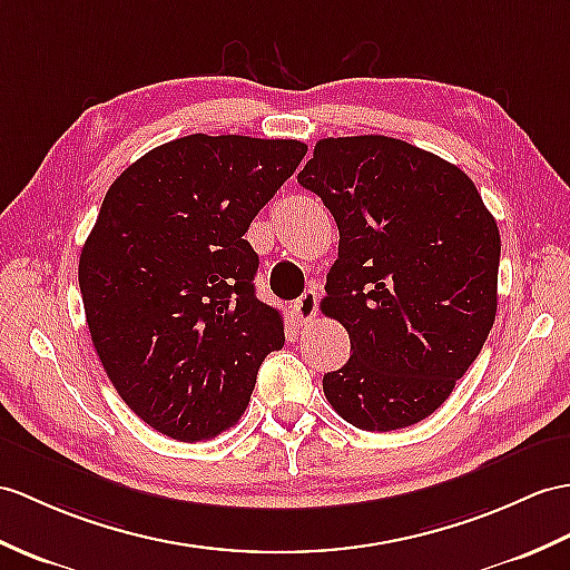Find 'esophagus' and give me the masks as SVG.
Here are the masks:
<instances>
[{
	"label": "esophagus",
	"mask_w": 570,
	"mask_h": 570,
	"mask_svg": "<svg viewBox=\"0 0 570 570\" xmlns=\"http://www.w3.org/2000/svg\"><path fill=\"white\" fill-rule=\"evenodd\" d=\"M291 313L296 315V321L301 327H308L315 321V313H317V291L308 288L306 294L301 298L294 301V306H291Z\"/></svg>",
	"instance_id": "34e87169"
}]
</instances>
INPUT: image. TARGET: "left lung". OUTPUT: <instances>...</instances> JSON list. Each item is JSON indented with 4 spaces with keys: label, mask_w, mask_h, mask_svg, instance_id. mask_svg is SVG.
<instances>
[{
    "label": "left lung",
    "mask_w": 570,
    "mask_h": 570,
    "mask_svg": "<svg viewBox=\"0 0 570 570\" xmlns=\"http://www.w3.org/2000/svg\"><path fill=\"white\" fill-rule=\"evenodd\" d=\"M340 230L321 301L350 333L327 403L368 432L410 428L475 362L498 311L500 233L466 171L399 138H323L298 171Z\"/></svg>",
    "instance_id": "1"
}]
</instances>
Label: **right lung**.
Segmentation results:
<instances>
[{
    "label": "right lung",
    "instance_id": "1",
    "mask_svg": "<svg viewBox=\"0 0 570 570\" xmlns=\"http://www.w3.org/2000/svg\"><path fill=\"white\" fill-rule=\"evenodd\" d=\"M308 145L184 136L136 160L104 196L79 255V291L106 376L179 442L237 425L284 321L255 296L249 223Z\"/></svg>",
    "mask_w": 570,
    "mask_h": 570
}]
</instances>
